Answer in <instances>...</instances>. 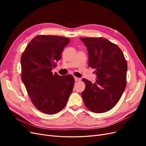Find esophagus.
Instances as JSON below:
<instances>
[{
    "instance_id": "1",
    "label": "esophagus",
    "mask_w": 146,
    "mask_h": 146,
    "mask_svg": "<svg viewBox=\"0 0 146 146\" xmlns=\"http://www.w3.org/2000/svg\"><path fill=\"white\" fill-rule=\"evenodd\" d=\"M81 79H80V78H76V77H75L74 78V80H75V82H79V81H80Z\"/></svg>"
}]
</instances>
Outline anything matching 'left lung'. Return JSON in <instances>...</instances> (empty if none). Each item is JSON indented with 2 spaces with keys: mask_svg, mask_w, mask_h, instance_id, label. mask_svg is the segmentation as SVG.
<instances>
[{
  "mask_svg": "<svg viewBox=\"0 0 146 146\" xmlns=\"http://www.w3.org/2000/svg\"><path fill=\"white\" fill-rule=\"evenodd\" d=\"M87 47L88 66L95 69L96 80L87 79L82 93L86 108L95 113L108 111L120 99L126 87L127 64L123 52L105 38H80Z\"/></svg>",
  "mask_w": 146,
  "mask_h": 146,
  "instance_id": "8db88e82",
  "label": "left lung"
}]
</instances>
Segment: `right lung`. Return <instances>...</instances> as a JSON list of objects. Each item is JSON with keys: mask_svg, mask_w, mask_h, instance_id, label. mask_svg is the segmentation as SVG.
I'll list each match as a JSON object with an SVG mask.
<instances>
[{"mask_svg": "<svg viewBox=\"0 0 146 146\" xmlns=\"http://www.w3.org/2000/svg\"><path fill=\"white\" fill-rule=\"evenodd\" d=\"M70 39L61 36L38 35L22 54L21 78L33 104L41 112L51 115L62 110L74 83L72 75L53 74Z\"/></svg>", "mask_w": 146, "mask_h": 146, "instance_id": "add662e5", "label": "right lung"}]
</instances>
